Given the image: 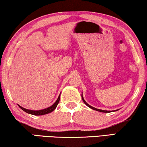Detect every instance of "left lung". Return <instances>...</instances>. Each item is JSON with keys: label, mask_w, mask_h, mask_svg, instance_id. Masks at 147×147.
<instances>
[{"label": "left lung", "mask_w": 147, "mask_h": 147, "mask_svg": "<svg viewBox=\"0 0 147 147\" xmlns=\"http://www.w3.org/2000/svg\"><path fill=\"white\" fill-rule=\"evenodd\" d=\"M82 100H83V101L84 102V103L86 104V105L88 106V107H89V108H91V109H93V110H95V111H99V112H102V113H110L111 112V111H106V110H102V109H96V108H95V107H92V106H91V105H89L88 103H86V101H85L84 100V97H83V95H82ZM116 111H117V110H116Z\"/></svg>", "instance_id": "8db88e82"}]
</instances>
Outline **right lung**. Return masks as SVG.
<instances>
[{
  "label": "right lung",
  "mask_w": 147,
  "mask_h": 147,
  "mask_svg": "<svg viewBox=\"0 0 147 147\" xmlns=\"http://www.w3.org/2000/svg\"><path fill=\"white\" fill-rule=\"evenodd\" d=\"M59 98H60V95H59L58 99L56 100V102L53 104L52 106H50V107H49L48 108H46V109H42V110H38V111H34V110H30V109H25V108L21 107L20 105H19V107L21 109H22L24 111H25L27 113H29V114H31V115H46V114H48V113H50L52 112L53 111H54L55 109H56L57 105H58V104L59 101Z\"/></svg>",
  "instance_id": "1"
}]
</instances>
